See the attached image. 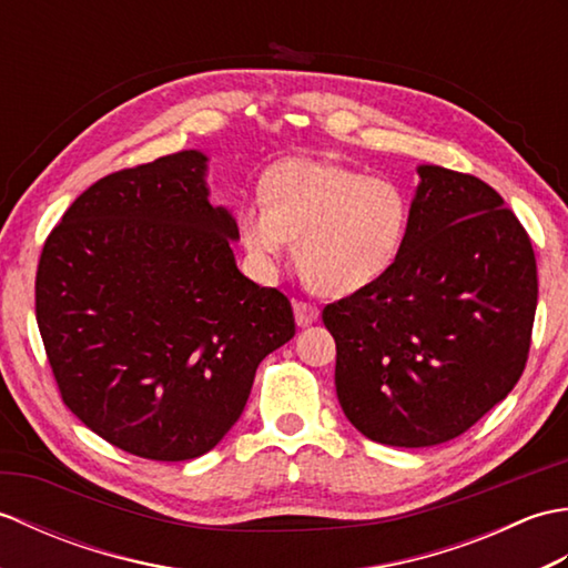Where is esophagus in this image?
Listing matches in <instances>:
<instances>
[{
	"label": "esophagus",
	"instance_id": "1",
	"mask_svg": "<svg viewBox=\"0 0 568 568\" xmlns=\"http://www.w3.org/2000/svg\"><path fill=\"white\" fill-rule=\"evenodd\" d=\"M293 310H295V322L300 324V327H307V324L317 322V317H320V310H317V305L305 303V300H295V303H293Z\"/></svg>",
	"mask_w": 568,
	"mask_h": 568
}]
</instances>
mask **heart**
Wrapping results in <instances>:
<instances>
[{
    "label": "heart",
    "instance_id": "1",
    "mask_svg": "<svg viewBox=\"0 0 568 568\" xmlns=\"http://www.w3.org/2000/svg\"><path fill=\"white\" fill-rule=\"evenodd\" d=\"M236 232L251 261L271 271L295 241L300 273L320 293L348 295L400 258L409 197L390 178L334 161L287 159L263 178V197L241 202Z\"/></svg>",
    "mask_w": 568,
    "mask_h": 568
}]
</instances>
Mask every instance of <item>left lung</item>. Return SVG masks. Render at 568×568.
Segmentation results:
<instances>
[{"mask_svg":"<svg viewBox=\"0 0 568 568\" xmlns=\"http://www.w3.org/2000/svg\"><path fill=\"white\" fill-rule=\"evenodd\" d=\"M419 178L400 258L322 310L344 415L405 449L458 437L508 397L537 310L532 241L498 192L439 165Z\"/></svg>","mask_w":568,"mask_h":568,"instance_id":"obj_1","label":"left lung"}]
</instances>
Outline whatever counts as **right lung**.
<instances>
[{
    "label": "right lung",
    "mask_w": 568,
    "mask_h": 568,
    "mask_svg": "<svg viewBox=\"0 0 568 568\" xmlns=\"http://www.w3.org/2000/svg\"><path fill=\"white\" fill-rule=\"evenodd\" d=\"M204 155L104 175L48 234L36 322L58 393L126 454L185 462L244 413L261 361L293 339L291 300L239 273L236 222Z\"/></svg>",
    "instance_id": "add662e5"
}]
</instances>
